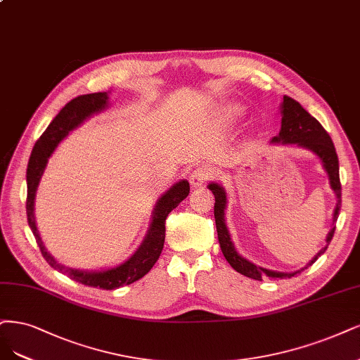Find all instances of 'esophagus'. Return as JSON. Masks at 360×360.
I'll list each match as a JSON object with an SVG mask.
<instances>
[{"label":"esophagus","instance_id":"1","mask_svg":"<svg viewBox=\"0 0 360 360\" xmlns=\"http://www.w3.org/2000/svg\"><path fill=\"white\" fill-rule=\"evenodd\" d=\"M212 176V172H210L208 168L205 167H198L191 172V184L192 188H201L207 183V180Z\"/></svg>","mask_w":360,"mask_h":360}]
</instances>
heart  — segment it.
<instances>
[{"label":"heart","instance_id":"heart-1","mask_svg":"<svg viewBox=\"0 0 360 360\" xmlns=\"http://www.w3.org/2000/svg\"><path fill=\"white\" fill-rule=\"evenodd\" d=\"M241 107L238 105H226L225 108H223V116H225V119L228 122H233L237 120L240 116H241Z\"/></svg>","mask_w":360,"mask_h":360}]
</instances>
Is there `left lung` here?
Returning <instances> with one entry per match:
<instances>
[{"instance_id":"left-lung-1","label":"left lung","mask_w":360,"mask_h":360,"mask_svg":"<svg viewBox=\"0 0 360 360\" xmlns=\"http://www.w3.org/2000/svg\"><path fill=\"white\" fill-rule=\"evenodd\" d=\"M280 113H281V128L278 135L271 139V144H283V146H298L305 150H309L313 155H316L326 174L329 177L330 189L337 196V205L333 210V220L332 228L326 235V244L321 247L320 252L309 260V262L296 271L283 272V271H272L266 269L259 265H255L249 259L241 256L235 245L232 243L229 229L226 226V214L225 210L228 205V195L225 188L220 183L212 181L207 188L213 192L214 195V219H216V228H217V238L223 256L228 260V264L237 271L240 274L253 278V280H262V276H266L269 278H290L296 274H301L304 269L311 266L319 256L323 255L328 250V245L335 232V221L340 216L341 208V183H340V165H338V156L335 152V147L329 137V134L325 131V128L320 125L319 120L313 117L308 111L298 103L292 100V98L284 95L283 101L280 104Z\"/></svg>"}]
</instances>
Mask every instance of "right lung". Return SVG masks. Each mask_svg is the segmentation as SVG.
<instances>
[{
	"mask_svg": "<svg viewBox=\"0 0 360 360\" xmlns=\"http://www.w3.org/2000/svg\"><path fill=\"white\" fill-rule=\"evenodd\" d=\"M108 95L110 92H96L74 98V100H71L59 111L56 117L51 122V125H49L47 129L43 132L40 140L35 143L27 169V216L28 225L34 233L37 244L40 247L43 257L47 260L49 265L59 272H64L70 278L84 284V286L113 290L120 286H125V284H131L140 280L153 268L156 260L160 256V252L164 249L165 219L172 210L189 195L191 188L188 180H180L159 196V200L156 201L152 212V220L150 225H148L144 240L141 241L139 249L134 252V255H131V257H128L127 260H123L122 264L104 269L89 271L68 268L56 262V259L46 250L39 228H37L35 223L34 204L37 189H39V184L44 174L49 158L53 155L59 143L64 140L71 131L79 128L83 122L91 119L94 115H98L101 113V111L107 110L110 107Z\"/></svg>",
	"mask_w": 360,
	"mask_h": 360,
	"instance_id": "add662e5",
	"label": "right lung"
}]
</instances>
